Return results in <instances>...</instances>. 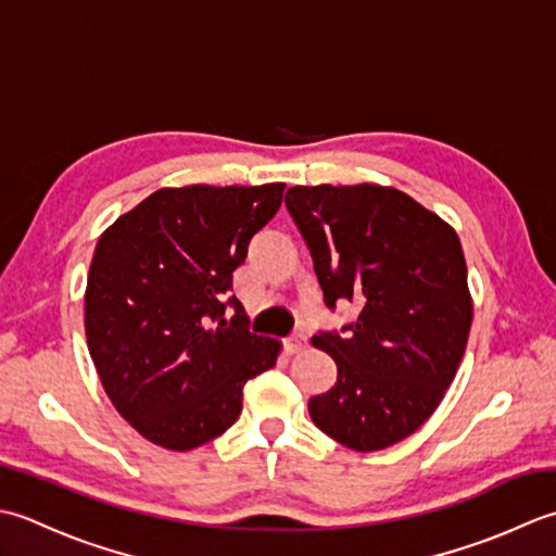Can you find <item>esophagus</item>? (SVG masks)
Returning <instances> with one entry per match:
<instances>
[{"mask_svg": "<svg viewBox=\"0 0 556 556\" xmlns=\"http://www.w3.org/2000/svg\"><path fill=\"white\" fill-rule=\"evenodd\" d=\"M304 343H307V338H304V333H292L290 338H286V343H282V345H286V353L288 355H298L300 350L304 348Z\"/></svg>", "mask_w": 556, "mask_h": 556, "instance_id": "esophagus-1", "label": "esophagus"}]
</instances>
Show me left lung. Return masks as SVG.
<instances>
[{"mask_svg":"<svg viewBox=\"0 0 556 556\" xmlns=\"http://www.w3.org/2000/svg\"><path fill=\"white\" fill-rule=\"evenodd\" d=\"M286 206L309 247L328 309L359 316L312 343L338 381L314 425L353 451L399 444L437 410L466 353L472 300L456 230L393 187H292Z\"/></svg>","mask_w":556,"mask_h":556,"instance_id":"8db88e82","label":"left lung"}]
</instances>
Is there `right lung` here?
<instances>
[{
	"label": "right lung",
	"mask_w": 556,
	"mask_h": 556,
	"mask_svg": "<svg viewBox=\"0 0 556 556\" xmlns=\"http://www.w3.org/2000/svg\"><path fill=\"white\" fill-rule=\"evenodd\" d=\"M282 189H157L100 235L88 353L117 413L157 446L191 451L220 437L242 413L244 383L276 365L280 343L249 331L230 290Z\"/></svg>",
	"instance_id": "add662e5"
}]
</instances>
